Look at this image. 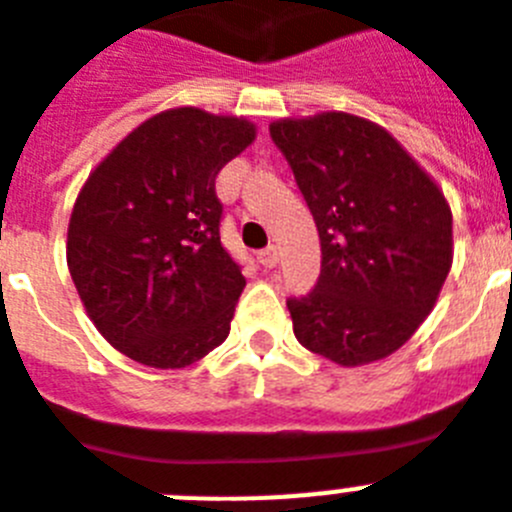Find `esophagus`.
<instances>
[{"label":"esophagus","mask_w":512,"mask_h":512,"mask_svg":"<svg viewBox=\"0 0 512 512\" xmlns=\"http://www.w3.org/2000/svg\"><path fill=\"white\" fill-rule=\"evenodd\" d=\"M259 264L264 266V269H274V266L279 264V248L277 246L264 248V251L259 253Z\"/></svg>","instance_id":"1"}]
</instances>
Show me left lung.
<instances>
[{"label":"left lung","mask_w":512,"mask_h":512,"mask_svg":"<svg viewBox=\"0 0 512 512\" xmlns=\"http://www.w3.org/2000/svg\"><path fill=\"white\" fill-rule=\"evenodd\" d=\"M321 238V277L290 298L305 349L357 368L393 355L432 313L453 264L443 189L383 126L344 111L277 119Z\"/></svg>","instance_id":"8db88e82"}]
</instances>
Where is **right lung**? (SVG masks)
Here are the masks:
<instances>
[{"label": "right lung", "instance_id": "right-lung-1", "mask_svg": "<svg viewBox=\"0 0 512 512\" xmlns=\"http://www.w3.org/2000/svg\"><path fill=\"white\" fill-rule=\"evenodd\" d=\"M253 139L243 116L168 108L87 176L67 266L90 321L121 355L178 370L227 339L246 277L220 243L214 178Z\"/></svg>", "mask_w": 512, "mask_h": 512}]
</instances>
